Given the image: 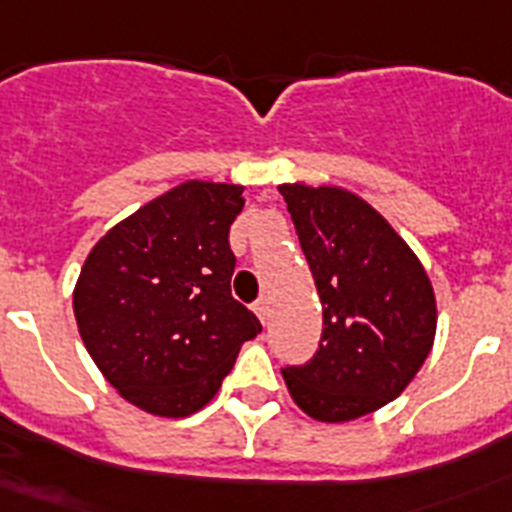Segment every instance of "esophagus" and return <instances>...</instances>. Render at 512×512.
<instances>
[{"mask_svg": "<svg viewBox=\"0 0 512 512\" xmlns=\"http://www.w3.org/2000/svg\"><path fill=\"white\" fill-rule=\"evenodd\" d=\"M253 312H256V315H259V320H261V323L266 325V320H269V305H266V300H264V297H261V300H256V302H253Z\"/></svg>", "mask_w": 512, "mask_h": 512, "instance_id": "34e87169", "label": "esophagus"}]
</instances>
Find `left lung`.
Listing matches in <instances>:
<instances>
[{"mask_svg": "<svg viewBox=\"0 0 512 512\" xmlns=\"http://www.w3.org/2000/svg\"><path fill=\"white\" fill-rule=\"evenodd\" d=\"M320 302L323 336L305 366L282 377L320 423L364 418L402 395L436 338V295L413 248L359 194L279 184Z\"/></svg>", "mask_w": 512, "mask_h": 512, "instance_id": "8db88e82", "label": "left lung"}]
</instances>
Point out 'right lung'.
<instances>
[{
  "instance_id": "obj_1",
  "label": "right lung",
  "mask_w": 512,
  "mask_h": 512,
  "mask_svg": "<svg viewBox=\"0 0 512 512\" xmlns=\"http://www.w3.org/2000/svg\"><path fill=\"white\" fill-rule=\"evenodd\" d=\"M241 184L189 179L112 225L74 287L79 336L122 400L187 418L217 395L259 318L233 300Z\"/></svg>"
}]
</instances>
